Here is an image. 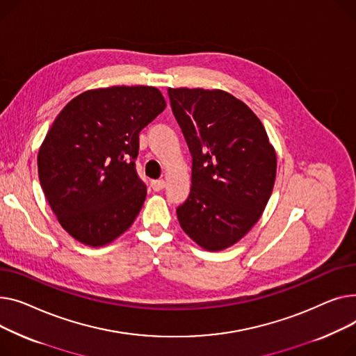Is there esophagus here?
<instances>
[{
    "instance_id": "obj_1",
    "label": "esophagus",
    "mask_w": 356,
    "mask_h": 356,
    "mask_svg": "<svg viewBox=\"0 0 356 356\" xmlns=\"http://www.w3.org/2000/svg\"><path fill=\"white\" fill-rule=\"evenodd\" d=\"M151 186H152V190L154 191H161V190H163L165 188V181L163 179H156V181H152L151 182Z\"/></svg>"
}]
</instances>
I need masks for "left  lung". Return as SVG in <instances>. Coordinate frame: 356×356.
<instances>
[{
	"instance_id": "1",
	"label": "left lung",
	"mask_w": 356,
	"mask_h": 356,
	"mask_svg": "<svg viewBox=\"0 0 356 356\" xmlns=\"http://www.w3.org/2000/svg\"><path fill=\"white\" fill-rule=\"evenodd\" d=\"M168 96L193 156L179 225L204 250L221 252L261 217L276 179V151L260 119L233 95L170 88Z\"/></svg>"
}]
</instances>
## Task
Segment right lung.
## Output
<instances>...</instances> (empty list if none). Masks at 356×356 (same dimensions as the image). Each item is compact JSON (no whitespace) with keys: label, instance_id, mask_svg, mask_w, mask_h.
Wrapping results in <instances>:
<instances>
[{"label":"right lung","instance_id":"add662e5","mask_svg":"<svg viewBox=\"0 0 356 356\" xmlns=\"http://www.w3.org/2000/svg\"><path fill=\"white\" fill-rule=\"evenodd\" d=\"M165 108L154 86H111L80 93L54 119L38 149V178L79 243L106 245L134 224L146 197L135 171L139 132Z\"/></svg>","mask_w":356,"mask_h":356}]
</instances>
